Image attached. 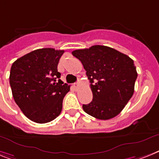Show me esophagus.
<instances>
[{"label": "esophagus", "mask_w": 159, "mask_h": 159, "mask_svg": "<svg viewBox=\"0 0 159 159\" xmlns=\"http://www.w3.org/2000/svg\"><path fill=\"white\" fill-rule=\"evenodd\" d=\"M73 88H74V90H75V91H77V90H78V88H79V83L74 84V85H73Z\"/></svg>", "instance_id": "esophagus-1"}]
</instances>
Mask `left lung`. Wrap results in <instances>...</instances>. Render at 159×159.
<instances>
[{
  "instance_id": "left-lung-1",
  "label": "left lung",
  "mask_w": 159,
  "mask_h": 159,
  "mask_svg": "<svg viewBox=\"0 0 159 159\" xmlns=\"http://www.w3.org/2000/svg\"><path fill=\"white\" fill-rule=\"evenodd\" d=\"M91 82L92 101L83 110L100 120L116 117L133 95L137 72L134 61L125 54L105 46L73 50Z\"/></svg>"
}]
</instances>
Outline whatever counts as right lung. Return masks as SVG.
<instances>
[{"instance_id":"right-lung-1","label":"right lung","mask_w":159,"mask_h":159,"mask_svg":"<svg viewBox=\"0 0 159 159\" xmlns=\"http://www.w3.org/2000/svg\"><path fill=\"white\" fill-rule=\"evenodd\" d=\"M64 50H35L13 63L10 84L15 103L26 117L37 123H46L60 114L63 100L70 90L58 72Z\"/></svg>"}]
</instances>
